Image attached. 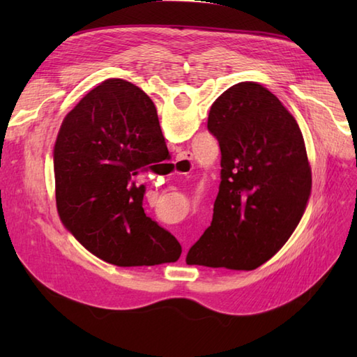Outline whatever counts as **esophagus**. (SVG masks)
<instances>
[{
	"label": "esophagus",
	"instance_id": "esophagus-1",
	"mask_svg": "<svg viewBox=\"0 0 357 357\" xmlns=\"http://www.w3.org/2000/svg\"><path fill=\"white\" fill-rule=\"evenodd\" d=\"M174 164L178 165V169L181 172L190 169V167H192V153H190V151H184V153H179L178 158H176V161H174Z\"/></svg>",
	"mask_w": 357,
	"mask_h": 357
}]
</instances>
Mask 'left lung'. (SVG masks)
<instances>
[{"mask_svg":"<svg viewBox=\"0 0 357 357\" xmlns=\"http://www.w3.org/2000/svg\"><path fill=\"white\" fill-rule=\"evenodd\" d=\"M207 127L221 147L213 221L187 264L255 270L275 256L304 216L312 193L304 136L294 116L253 81L218 98Z\"/></svg>","mask_w":357,"mask_h":357,"instance_id":"left-lung-1","label":"left lung"}]
</instances>
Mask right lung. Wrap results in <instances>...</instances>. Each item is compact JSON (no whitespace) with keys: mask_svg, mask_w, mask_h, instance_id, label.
<instances>
[{"mask_svg":"<svg viewBox=\"0 0 357 357\" xmlns=\"http://www.w3.org/2000/svg\"><path fill=\"white\" fill-rule=\"evenodd\" d=\"M169 156L153 101L112 78L67 113L53 147L56 208L81 245L118 267L174 262L181 245L146 216L135 178Z\"/></svg>","mask_w":357,"mask_h":357,"instance_id":"right-lung-1","label":"right lung"}]
</instances>
